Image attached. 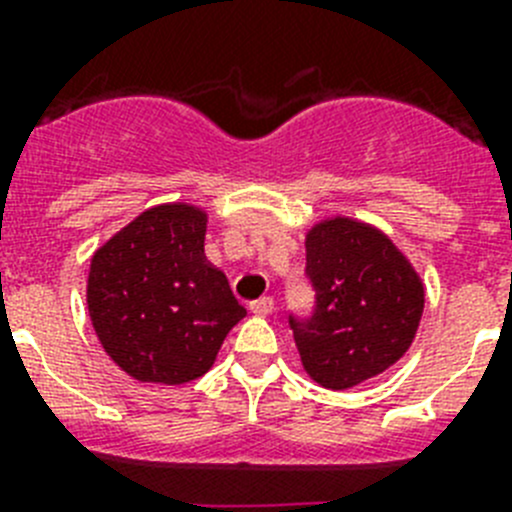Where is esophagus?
Returning a JSON list of instances; mask_svg holds the SVG:
<instances>
[{
    "label": "esophagus",
    "mask_w": 512,
    "mask_h": 512,
    "mask_svg": "<svg viewBox=\"0 0 512 512\" xmlns=\"http://www.w3.org/2000/svg\"><path fill=\"white\" fill-rule=\"evenodd\" d=\"M271 310H274V300L271 297H259V300L251 302L253 315H269Z\"/></svg>",
    "instance_id": "34e87169"
}]
</instances>
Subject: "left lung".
<instances>
[{
  "mask_svg": "<svg viewBox=\"0 0 512 512\" xmlns=\"http://www.w3.org/2000/svg\"><path fill=\"white\" fill-rule=\"evenodd\" d=\"M312 305L289 312L302 366L328 390L382 374L410 348L423 284L387 235L336 217L307 235Z\"/></svg>",
  "mask_w": 512,
  "mask_h": 512,
  "instance_id": "8db88e82",
  "label": "left lung"
}]
</instances>
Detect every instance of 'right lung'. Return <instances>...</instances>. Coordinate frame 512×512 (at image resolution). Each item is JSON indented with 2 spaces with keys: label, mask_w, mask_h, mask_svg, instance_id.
<instances>
[{
  "label": "right lung",
  "mask_w": 512,
  "mask_h": 512,
  "mask_svg": "<svg viewBox=\"0 0 512 512\" xmlns=\"http://www.w3.org/2000/svg\"><path fill=\"white\" fill-rule=\"evenodd\" d=\"M205 212L161 205L138 215L92 259L87 305L104 351L140 382L202 377L246 315L205 259Z\"/></svg>",
  "instance_id": "1"
}]
</instances>
